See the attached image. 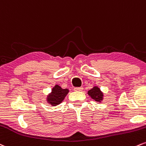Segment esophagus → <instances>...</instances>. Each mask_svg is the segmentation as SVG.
<instances>
[{
	"label": "esophagus",
	"mask_w": 146,
	"mask_h": 146,
	"mask_svg": "<svg viewBox=\"0 0 146 146\" xmlns=\"http://www.w3.org/2000/svg\"><path fill=\"white\" fill-rule=\"evenodd\" d=\"M74 91H82L83 90V87H74Z\"/></svg>",
	"instance_id": "obj_1"
}]
</instances>
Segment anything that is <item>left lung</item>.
Here are the masks:
<instances>
[{
	"instance_id": "left-lung-1",
	"label": "left lung",
	"mask_w": 146,
	"mask_h": 146,
	"mask_svg": "<svg viewBox=\"0 0 146 146\" xmlns=\"http://www.w3.org/2000/svg\"><path fill=\"white\" fill-rule=\"evenodd\" d=\"M88 95L96 102H101L103 100V93L101 92L98 87H94L92 90L88 91Z\"/></svg>"
}]
</instances>
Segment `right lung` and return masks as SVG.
Returning <instances> with one entry per match:
<instances>
[{
    "label": "right lung",
    "mask_w": 146,
    "mask_h": 146,
    "mask_svg": "<svg viewBox=\"0 0 146 146\" xmlns=\"http://www.w3.org/2000/svg\"><path fill=\"white\" fill-rule=\"evenodd\" d=\"M69 92L68 89H62L59 85L52 88V92L47 96V102L54 107L61 103Z\"/></svg>",
    "instance_id": "add662e5"
}]
</instances>
